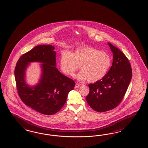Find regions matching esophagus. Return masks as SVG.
<instances>
[{"label": "esophagus", "instance_id": "obj_1", "mask_svg": "<svg viewBox=\"0 0 148 148\" xmlns=\"http://www.w3.org/2000/svg\"><path fill=\"white\" fill-rule=\"evenodd\" d=\"M79 87H80V84L76 83V85H75V88L77 89V88H78Z\"/></svg>", "mask_w": 148, "mask_h": 148}]
</instances>
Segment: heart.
I'll return each mask as SVG.
<instances>
[{
  "instance_id": "b5f03b06",
  "label": "heart",
  "mask_w": 148,
  "mask_h": 148,
  "mask_svg": "<svg viewBox=\"0 0 148 148\" xmlns=\"http://www.w3.org/2000/svg\"><path fill=\"white\" fill-rule=\"evenodd\" d=\"M112 59L106 52L100 51L91 47L81 48L74 52L63 51L61 53L60 67L62 71L73 76L80 66L81 71L76 75L77 80L88 79L94 83L102 79L110 69Z\"/></svg>"
}]
</instances>
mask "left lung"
Returning <instances> with one entry per match:
<instances>
[{
	"label": "left lung",
	"instance_id": "left-lung-1",
	"mask_svg": "<svg viewBox=\"0 0 148 148\" xmlns=\"http://www.w3.org/2000/svg\"><path fill=\"white\" fill-rule=\"evenodd\" d=\"M113 53V62L102 79L89 84V93L86 97L88 105L96 112H105L119 104L132 78V71L129 60L123 53L108 43Z\"/></svg>",
	"mask_w": 148,
	"mask_h": 148
}]
</instances>
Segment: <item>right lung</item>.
Segmentation results:
<instances>
[{"instance_id":"add662e5","label":"right lung","mask_w":148,"mask_h":148,"mask_svg":"<svg viewBox=\"0 0 148 148\" xmlns=\"http://www.w3.org/2000/svg\"><path fill=\"white\" fill-rule=\"evenodd\" d=\"M52 45L36 46L23 54L14 69V76L19 97L27 106L39 113L52 115L65 105L69 92L75 82L64 76L56 67V52ZM40 64L41 76L38 83L30 86L26 82V70L30 62Z\"/></svg>"}]
</instances>
